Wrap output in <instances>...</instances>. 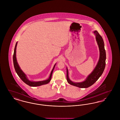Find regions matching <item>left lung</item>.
<instances>
[{"mask_svg":"<svg viewBox=\"0 0 120 120\" xmlns=\"http://www.w3.org/2000/svg\"><path fill=\"white\" fill-rule=\"evenodd\" d=\"M96 36V40L98 46L100 55L97 65L93 71L86 78L85 80L81 82H74L70 80L68 69L67 68V80L69 84L80 88H86L93 85L103 74L106 65V51L104 49V44L103 38L97 30L94 31Z\"/></svg>","mask_w":120,"mask_h":120,"instance_id":"8db88e82","label":"left lung"}]
</instances>
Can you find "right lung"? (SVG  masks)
I'll list each match as a JSON object with an SVG mask.
<instances>
[{"mask_svg":"<svg viewBox=\"0 0 120 120\" xmlns=\"http://www.w3.org/2000/svg\"><path fill=\"white\" fill-rule=\"evenodd\" d=\"M17 42L16 43V45L15 47L14 53L13 55V65L14 67L15 70V71L16 73H17L19 77L21 79V80L23 81L24 83H25L27 85L31 86V87H35V86H42L43 85H45L48 83H49L50 80L51 79L52 75L53 72V71L54 69L55 66L56 65V64L54 65L53 68L52 70L51 73L50 75V76L49 78L47 80H43V81H30L28 80L27 78L26 75L24 73V72L22 70V69L20 68L17 62V58H16V48L17 46Z\"/></svg>","mask_w":120,"mask_h":120,"instance_id":"obj_1","label":"right lung"}]
</instances>
